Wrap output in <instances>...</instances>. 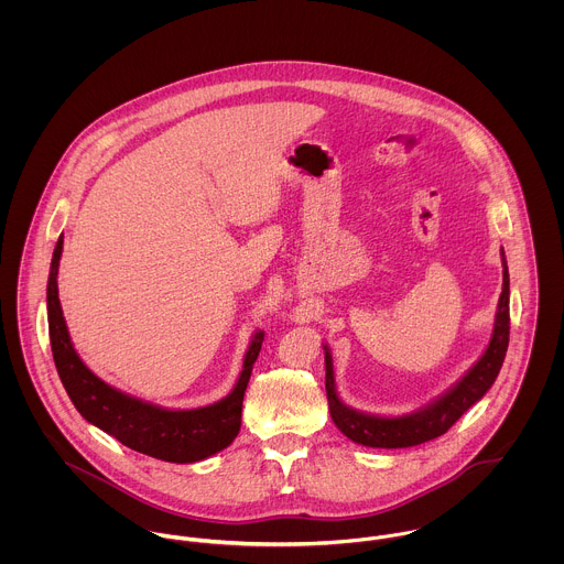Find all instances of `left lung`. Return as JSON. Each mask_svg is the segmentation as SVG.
Here are the masks:
<instances>
[{
    "mask_svg": "<svg viewBox=\"0 0 564 564\" xmlns=\"http://www.w3.org/2000/svg\"><path fill=\"white\" fill-rule=\"evenodd\" d=\"M501 267H503V284L501 295L497 302L495 325L490 340L484 349L478 362L441 398L434 402L410 412L402 416H380L354 410L340 402L336 395L334 384V367L327 345L325 349V393L329 416L334 425L354 443L365 447H382V449H400V447H414L425 441H432L441 434H445L471 405L480 402L486 391L492 387L503 358L508 349V336H510V278H508V264L501 249Z\"/></svg>",
    "mask_w": 564,
    "mask_h": 564,
    "instance_id": "left-lung-1",
    "label": "left lung"
}]
</instances>
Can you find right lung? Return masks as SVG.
I'll use <instances>...</instances> for the list:
<instances>
[{
  "instance_id": "add662e5",
  "label": "right lung",
  "mask_w": 564,
  "mask_h": 564,
  "mask_svg": "<svg viewBox=\"0 0 564 564\" xmlns=\"http://www.w3.org/2000/svg\"><path fill=\"white\" fill-rule=\"evenodd\" d=\"M63 242L61 235L50 267L47 322L61 382L82 416L126 447L166 463L188 465L226 449L241 430L242 398L264 334L260 329L253 332L242 358L241 376L235 389L219 402L191 410H171L132 398L97 378L74 349L58 300Z\"/></svg>"
}]
</instances>
